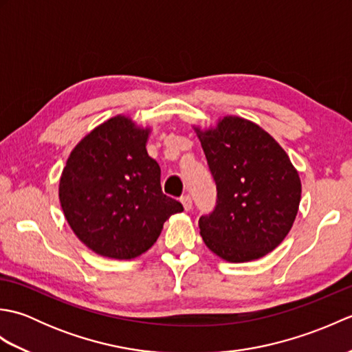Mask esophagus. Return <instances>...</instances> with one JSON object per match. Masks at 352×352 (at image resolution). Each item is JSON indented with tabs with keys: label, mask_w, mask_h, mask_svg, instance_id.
Here are the masks:
<instances>
[{
	"label": "esophagus",
	"mask_w": 352,
	"mask_h": 352,
	"mask_svg": "<svg viewBox=\"0 0 352 352\" xmlns=\"http://www.w3.org/2000/svg\"><path fill=\"white\" fill-rule=\"evenodd\" d=\"M180 201H182V204L184 207V210H190V208H192V198H190L189 193H186V195H183L180 198Z\"/></svg>",
	"instance_id": "1"
}]
</instances>
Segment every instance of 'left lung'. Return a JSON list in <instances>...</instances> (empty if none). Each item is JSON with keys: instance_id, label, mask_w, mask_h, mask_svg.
<instances>
[{"instance_id": "left-lung-1", "label": "left lung", "mask_w": 352, "mask_h": 352, "mask_svg": "<svg viewBox=\"0 0 352 352\" xmlns=\"http://www.w3.org/2000/svg\"><path fill=\"white\" fill-rule=\"evenodd\" d=\"M195 130L218 190L214 210L198 221L204 243L231 263L266 256L287 236L300 207L301 182L289 155L243 118Z\"/></svg>"}]
</instances>
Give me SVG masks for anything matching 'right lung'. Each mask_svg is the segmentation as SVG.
Returning <instances> with one entry per match:
<instances>
[{"label":"right lung","instance_id":"obj_1","mask_svg":"<svg viewBox=\"0 0 352 352\" xmlns=\"http://www.w3.org/2000/svg\"><path fill=\"white\" fill-rule=\"evenodd\" d=\"M149 129L115 116L72 149L58 184L72 231L102 257L130 260L148 251L182 203L164 195L160 166L146 153Z\"/></svg>","mask_w":352,"mask_h":352}]
</instances>
